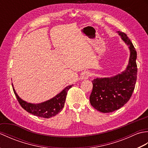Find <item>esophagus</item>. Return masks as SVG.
<instances>
[{
	"mask_svg": "<svg viewBox=\"0 0 148 148\" xmlns=\"http://www.w3.org/2000/svg\"><path fill=\"white\" fill-rule=\"evenodd\" d=\"M90 76H91V74L89 72L85 71V72H84L83 73H82V74H81V78L82 79H88V77Z\"/></svg>",
	"mask_w": 148,
	"mask_h": 148,
	"instance_id": "esophagus-1",
	"label": "esophagus"
}]
</instances>
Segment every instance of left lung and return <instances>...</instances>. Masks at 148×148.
<instances>
[{"mask_svg": "<svg viewBox=\"0 0 148 148\" xmlns=\"http://www.w3.org/2000/svg\"><path fill=\"white\" fill-rule=\"evenodd\" d=\"M130 51L128 64L125 70L116 76L97 77L92 81L93 90L90 102L94 108L102 112H111L126 103L132 95L137 80V52L127 34L117 31Z\"/></svg>", "mask_w": 148, "mask_h": 148, "instance_id": "1", "label": "left lung"}]
</instances>
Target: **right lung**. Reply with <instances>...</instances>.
Returning <instances> with one entry per match:
<instances>
[{
  "label": "right lung",
  "mask_w": 148,
  "mask_h": 148,
  "mask_svg": "<svg viewBox=\"0 0 148 148\" xmlns=\"http://www.w3.org/2000/svg\"><path fill=\"white\" fill-rule=\"evenodd\" d=\"M12 86L18 101L25 111L39 117L49 118L56 115L62 111L65 104L68 90L71 88L72 86H73V84L66 86L60 93H59L51 99L39 103H29L22 100L16 92L12 84Z\"/></svg>",
  "instance_id": "1"
}]
</instances>
